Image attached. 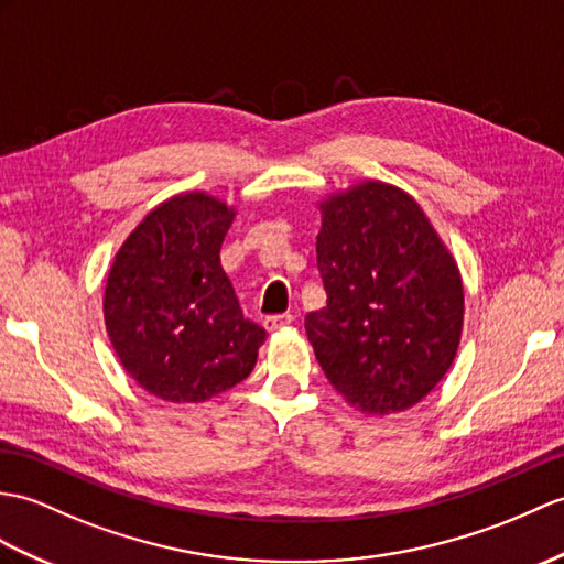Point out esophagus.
I'll list each match as a JSON object with an SVG mask.
<instances>
[{
  "label": "esophagus",
  "instance_id": "esophagus-1",
  "mask_svg": "<svg viewBox=\"0 0 564 564\" xmlns=\"http://www.w3.org/2000/svg\"><path fill=\"white\" fill-rule=\"evenodd\" d=\"M293 322V314L285 312V314H271V317L264 319V329L267 332H276V329H283V326H288Z\"/></svg>",
  "mask_w": 564,
  "mask_h": 564
}]
</instances>
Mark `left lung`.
Wrapping results in <instances>:
<instances>
[{"label":"left lung","instance_id":"obj_1","mask_svg":"<svg viewBox=\"0 0 564 564\" xmlns=\"http://www.w3.org/2000/svg\"><path fill=\"white\" fill-rule=\"evenodd\" d=\"M317 269L305 332L338 394L379 415L425 399L459 348L464 285L413 196L368 180L322 202Z\"/></svg>","mask_w":564,"mask_h":564}]
</instances>
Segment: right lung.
I'll use <instances>...</instances> for the list:
<instances>
[{
  "label": "right lung",
  "mask_w": 564,
  "mask_h": 564,
  "mask_svg": "<svg viewBox=\"0 0 564 564\" xmlns=\"http://www.w3.org/2000/svg\"><path fill=\"white\" fill-rule=\"evenodd\" d=\"M232 208L204 192L155 206L117 252L102 312L117 358L149 394L199 403L252 372L267 332L220 267Z\"/></svg>",
  "instance_id": "add662e5"
}]
</instances>
